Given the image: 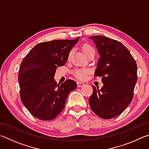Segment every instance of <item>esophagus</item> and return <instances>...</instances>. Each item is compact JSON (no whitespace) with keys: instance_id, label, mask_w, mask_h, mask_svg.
Here are the masks:
<instances>
[{"instance_id":"34e87169","label":"esophagus","mask_w":149,"mask_h":149,"mask_svg":"<svg viewBox=\"0 0 149 149\" xmlns=\"http://www.w3.org/2000/svg\"><path fill=\"white\" fill-rule=\"evenodd\" d=\"M77 87H84V85H85V84H84V83H81V82H77Z\"/></svg>"}]
</instances>
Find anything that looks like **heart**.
I'll return each instance as SVG.
<instances>
[{
    "label": "heart",
    "instance_id": "b5f03b06",
    "mask_svg": "<svg viewBox=\"0 0 149 149\" xmlns=\"http://www.w3.org/2000/svg\"><path fill=\"white\" fill-rule=\"evenodd\" d=\"M82 50L84 51V54H86L88 52L91 51V50H95L93 49V48L90 46L89 45H84L82 47ZM72 54V52H70L69 54V57L70 56V55ZM89 74V70L87 69H81V70H75L74 72V75L78 79L80 80H83L85 79V77H87V75Z\"/></svg>",
    "mask_w": 149,
    "mask_h": 149
}]
</instances>
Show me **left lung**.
<instances>
[{"mask_svg":"<svg viewBox=\"0 0 149 149\" xmlns=\"http://www.w3.org/2000/svg\"><path fill=\"white\" fill-rule=\"evenodd\" d=\"M97 48L100 58L95 76L102 77L103 86L93 87L89 103L102 119L119 116L132 102L137 81V66L127 48L116 40L102 35L89 37Z\"/></svg>","mask_w":149,"mask_h":149,"instance_id":"1","label":"left lung"}]
</instances>
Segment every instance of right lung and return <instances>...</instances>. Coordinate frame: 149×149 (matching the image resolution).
<instances>
[{
    "instance_id": "right-lung-1",
    "label": "right lung",
    "mask_w": 149,
    "mask_h": 149,
    "mask_svg": "<svg viewBox=\"0 0 149 149\" xmlns=\"http://www.w3.org/2000/svg\"><path fill=\"white\" fill-rule=\"evenodd\" d=\"M54 40L37 44L20 65V99L31 114L39 120H52L64 109L70 91L77 84L67 79L58 84L54 79L58 67L64 65L73 47L79 41Z\"/></svg>"
}]
</instances>
